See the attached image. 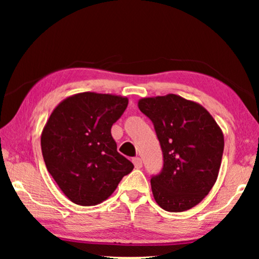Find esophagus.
Here are the masks:
<instances>
[{
	"instance_id": "esophagus-1",
	"label": "esophagus",
	"mask_w": 259,
	"mask_h": 259,
	"mask_svg": "<svg viewBox=\"0 0 259 259\" xmlns=\"http://www.w3.org/2000/svg\"><path fill=\"white\" fill-rule=\"evenodd\" d=\"M133 164L136 166V168H140L141 166H143V160H141V158L137 157V158H133Z\"/></svg>"
}]
</instances>
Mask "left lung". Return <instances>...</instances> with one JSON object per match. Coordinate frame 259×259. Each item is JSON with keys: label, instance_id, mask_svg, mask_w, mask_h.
Masks as SVG:
<instances>
[{"label": "left lung", "instance_id": "obj_1", "mask_svg": "<svg viewBox=\"0 0 259 259\" xmlns=\"http://www.w3.org/2000/svg\"><path fill=\"white\" fill-rule=\"evenodd\" d=\"M138 107L153 122L164 155L162 171L151 179L155 201L165 211L190 210L218 178L223 131L203 106L177 94L143 98Z\"/></svg>", "mask_w": 259, "mask_h": 259}]
</instances>
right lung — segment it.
Masks as SVG:
<instances>
[{
  "instance_id": "1",
  "label": "right lung",
  "mask_w": 259,
  "mask_h": 259,
  "mask_svg": "<svg viewBox=\"0 0 259 259\" xmlns=\"http://www.w3.org/2000/svg\"><path fill=\"white\" fill-rule=\"evenodd\" d=\"M128 99L83 92L54 108L41 133L48 172L74 204L93 206L114 192L133 164L116 151L111 128Z\"/></svg>"
}]
</instances>
